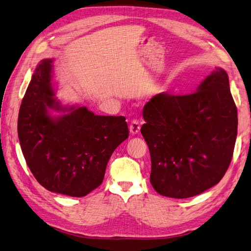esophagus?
Masks as SVG:
<instances>
[{
    "instance_id": "1",
    "label": "esophagus",
    "mask_w": 251,
    "mask_h": 251,
    "mask_svg": "<svg viewBox=\"0 0 251 251\" xmlns=\"http://www.w3.org/2000/svg\"><path fill=\"white\" fill-rule=\"evenodd\" d=\"M139 131H140L139 121L137 119H134L132 123H131V125H130V133L132 135H136V134L139 133Z\"/></svg>"
}]
</instances>
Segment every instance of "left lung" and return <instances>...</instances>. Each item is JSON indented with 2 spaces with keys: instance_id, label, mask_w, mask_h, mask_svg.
<instances>
[{
  "instance_id": "obj_1",
  "label": "left lung",
  "mask_w": 251,
  "mask_h": 251,
  "mask_svg": "<svg viewBox=\"0 0 251 251\" xmlns=\"http://www.w3.org/2000/svg\"><path fill=\"white\" fill-rule=\"evenodd\" d=\"M142 115L150 181L158 194L184 199L219 183L238 133V111L224 69L217 67L194 93L155 95Z\"/></svg>"
}]
</instances>
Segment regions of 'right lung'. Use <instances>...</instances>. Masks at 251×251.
<instances>
[{
    "label": "right lung",
    "mask_w": 251,
    "mask_h": 251,
    "mask_svg": "<svg viewBox=\"0 0 251 251\" xmlns=\"http://www.w3.org/2000/svg\"><path fill=\"white\" fill-rule=\"evenodd\" d=\"M52 58L37 65L19 112L18 134L28 168L52 193L83 197L101 184L113 151L128 137L124 116L95 115L55 100ZM50 109L63 111L52 117Z\"/></svg>",
    "instance_id": "right-lung-1"
}]
</instances>
